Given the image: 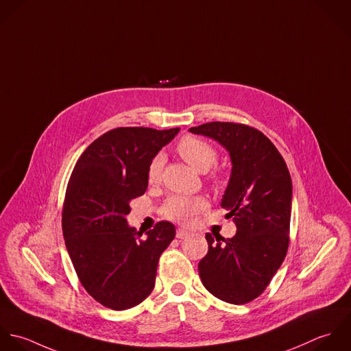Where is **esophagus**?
Wrapping results in <instances>:
<instances>
[{"instance_id": "34e87169", "label": "esophagus", "mask_w": 351, "mask_h": 351, "mask_svg": "<svg viewBox=\"0 0 351 351\" xmlns=\"http://www.w3.org/2000/svg\"><path fill=\"white\" fill-rule=\"evenodd\" d=\"M189 234H190V232H187V230H184V229H182V228H179V229L176 230V237H178V239H186Z\"/></svg>"}]
</instances>
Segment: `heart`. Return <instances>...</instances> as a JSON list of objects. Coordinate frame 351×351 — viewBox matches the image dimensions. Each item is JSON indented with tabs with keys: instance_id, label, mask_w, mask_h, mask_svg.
Wrapping results in <instances>:
<instances>
[{
	"instance_id": "heart-1",
	"label": "heart",
	"mask_w": 351,
	"mask_h": 351,
	"mask_svg": "<svg viewBox=\"0 0 351 351\" xmlns=\"http://www.w3.org/2000/svg\"><path fill=\"white\" fill-rule=\"evenodd\" d=\"M176 149L180 157L199 172H208L217 162V150L210 143L199 138L184 137L178 143ZM162 165L164 157L161 154H157L152 158L147 167L149 183H157L160 180ZM206 205L208 202L204 197L173 195L165 202L162 211L171 219H175L180 223H189L195 218L198 213L206 208Z\"/></svg>"
}]
</instances>
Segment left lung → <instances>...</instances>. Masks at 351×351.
Returning <instances> with one entry per match:
<instances>
[{
    "label": "left lung",
    "mask_w": 351,
    "mask_h": 351,
    "mask_svg": "<svg viewBox=\"0 0 351 351\" xmlns=\"http://www.w3.org/2000/svg\"><path fill=\"white\" fill-rule=\"evenodd\" d=\"M217 141L232 162L221 208L233 217L236 234L206 233L209 251L198 270L211 294L229 304H245L263 293L289 247L291 179L280 152L259 130L210 122L189 130Z\"/></svg>",
    "instance_id": "1"
}]
</instances>
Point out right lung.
I'll use <instances>...</instances> for the list:
<instances>
[{
    "label": "right lung",
    "mask_w": 351,
    "mask_h": 351,
    "mask_svg": "<svg viewBox=\"0 0 351 351\" xmlns=\"http://www.w3.org/2000/svg\"><path fill=\"white\" fill-rule=\"evenodd\" d=\"M179 130L118 128L93 141L74 165L64 239L80 282L107 308H133L152 293L160 255L175 237L173 223L161 221L141 239L126 215L147 189L152 158Z\"/></svg>",
    "instance_id": "right-lung-1"
}]
</instances>
